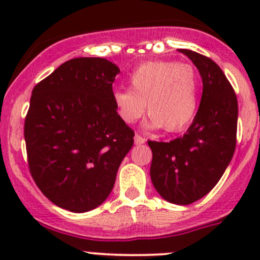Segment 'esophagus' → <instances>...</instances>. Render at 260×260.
I'll return each mask as SVG.
<instances>
[{"instance_id":"1","label":"esophagus","mask_w":260,"mask_h":260,"mask_svg":"<svg viewBox=\"0 0 260 260\" xmlns=\"http://www.w3.org/2000/svg\"><path fill=\"white\" fill-rule=\"evenodd\" d=\"M146 142V138H143L141 135H136L135 136V143L136 145H143Z\"/></svg>"}]
</instances>
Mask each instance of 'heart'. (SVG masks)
Here are the masks:
<instances>
[{"label":"heart","instance_id":"b5f03b06","mask_svg":"<svg viewBox=\"0 0 260 260\" xmlns=\"http://www.w3.org/2000/svg\"><path fill=\"white\" fill-rule=\"evenodd\" d=\"M129 89H118L113 102L125 123H135L147 109V127L167 133L185 129L196 114L199 77L190 64L176 61H149L129 78Z\"/></svg>","mask_w":260,"mask_h":260}]
</instances>
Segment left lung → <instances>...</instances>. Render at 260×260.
Instances as JSON below:
<instances>
[{"label": "left lung", "mask_w": 260, "mask_h": 260, "mask_svg": "<svg viewBox=\"0 0 260 260\" xmlns=\"http://www.w3.org/2000/svg\"><path fill=\"white\" fill-rule=\"evenodd\" d=\"M203 78V95L192 124L170 142L148 141L151 180L169 203L188 205L210 192L221 179L237 146L238 99L232 84L210 57L180 49Z\"/></svg>", "instance_id": "left-lung-1"}]
</instances>
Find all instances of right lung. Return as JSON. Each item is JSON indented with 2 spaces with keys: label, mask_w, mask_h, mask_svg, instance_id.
Here are the masks:
<instances>
[{
  "label": "right lung",
  "mask_w": 260,
  "mask_h": 260,
  "mask_svg": "<svg viewBox=\"0 0 260 260\" xmlns=\"http://www.w3.org/2000/svg\"><path fill=\"white\" fill-rule=\"evenodd\" d=\"M117 65L75 57L36 84L25 118L30 174L59 208L93 210L111 193L135 132L117 113Z\"/></svg>",
  "instance_id": "right-lung-1"
}]
</instances>
